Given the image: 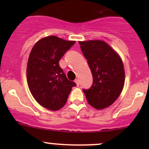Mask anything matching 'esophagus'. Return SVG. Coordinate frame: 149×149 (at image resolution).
<instances>
[{
    "label": "esophagus",
    "mask_w": 149,
    "mask_h": 149,
    "mask_svg": "<svg viewBox=\"0 0 149 149\" xmlns=\"http://www.w3.org/2000/svg\"><path fill=\"white\" fill-rule=\"evenodd\" d=\"M75 83L76 84V85L77 86H79V80L78 79H75Z\"/></svg>",
    "instance_id": "esophagus-1"
}]
</instances>
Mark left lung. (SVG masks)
<instances>
[{
	"label": "left lung",
	"instance_id": "obj_1",
	"mask_svg": "<svg viewBox=\"0 0 149 149\" xmlns=\"http://www.w3.org/2000/svg\"><path fill=\"white\" fill-rule=\"evenodd\" d=\"M93 76L88 89H83L87 102L97 109L110 106L121 94L125 84L123 61L107 43L101 40L79 42Z\"/></svg>",
	"mask_w": 149,
	"mask_h": 149
}]
</instances>
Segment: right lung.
Segmentation results:
<instances>
[{
	"mask_svg": "<svg viewBox=\"0 0 149 149\" xmlns=\"http://www.w3.org/2000/svg\"><path fill=\"white\" fill-rule=\"evenodd\" d=\"M75 42L48 36L31 49L26 68L28 86L36 101L45 108L53 111L62 108L72 87L76 86L59 65L60 60Z\"/></svg>",
	"mask_w": 149,
	"mask_h": 149,
	"instance_id": "right-lung-1",
	"label": "right lung"
}]
</instances>
